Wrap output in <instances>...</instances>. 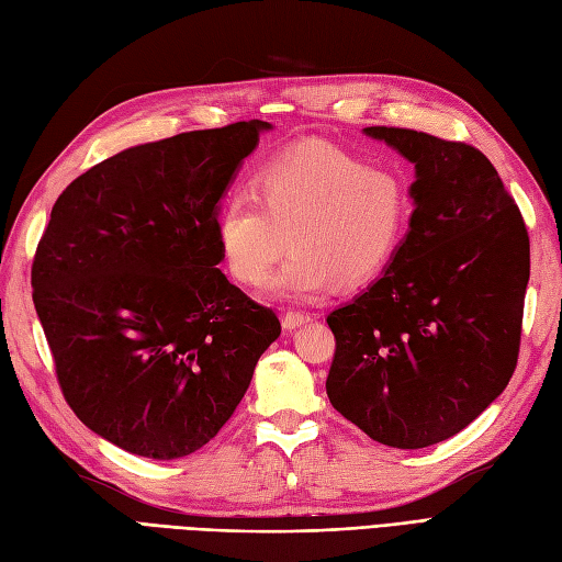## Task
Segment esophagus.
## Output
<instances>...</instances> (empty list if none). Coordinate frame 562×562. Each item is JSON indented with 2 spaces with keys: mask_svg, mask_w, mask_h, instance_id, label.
<instances>
[{
  "mask_svg": "<svg viewBox=\"0 0 562 562\" xmlns=\"http://www.w3.org/2000/svg\"><path fill=\"white\" fill-rule=\"evenodd\" d=\"M281 322H283V328H285V330H295V328H300V326L310 324L312 316L305 314V312H285Z\"/></svg>",
  "mask_w": 562,
  "mask_h": 562,
  "instance_id": "esophagus-1",
  "label": "esophagus"
}]
</instances>
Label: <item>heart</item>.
<instances>
[{"instance_id":"heart-1","label":"heart","mask_w":562,"mask_h":562,"mask_svg":"<svg viewBox=\"0 0 562 562\" xmlns=\"http://www.w3.org/2000/svg\"><path fill=\"white\" fill-rule=\"evenodd\" d=\"M255 198L232 193L220 203L217 250L236 283L262 285L291 236L295 250L269 288L281 300H316L340 281L381 274L412 217L408 184L397 170L328 144L271 158L255 177Z\"/></svg>"}]
</instances>
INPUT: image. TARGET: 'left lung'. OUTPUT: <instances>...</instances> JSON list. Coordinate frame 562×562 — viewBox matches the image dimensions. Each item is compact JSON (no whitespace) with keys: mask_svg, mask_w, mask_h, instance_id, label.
Instances as JSON below:
<instances>
[{"mask_svg":"<svg viewBox=\"0 0 562 562\" xmlns=\"http://www.w3.org/2000/svg\"><path fill=\"white\" fill-rule=\"evenodd\" d=\"M414 162L408 232L385 271L328 314L326 392L371 439L423 449L461 432L518 363L529 238L487 156L426 132L367 127Z\"/></svg>","mask_w":562,"mask_h":562,"instance_id":"left-lung-1","label":"left lung"}]
</instances>
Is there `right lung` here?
<instances>
[{
	"instance_id": "right-lung-1",
	"label": "right lung",
	"mask_w": 562,
	"mask_h": 562,
	"mask_svg": "<svg viewBox=\"0 0 562 562\" xmlns=\"http://www.w3.org/2000/svg\"><path fill=\"white\" fill-rule=\"evenodd\" d=\"M271 125L199 130L120 150L58 195L33 300L64 397L136 457L172 461L236 412L281 336L220 271L215 212Z\"/></svg>"
}]
</instances>
